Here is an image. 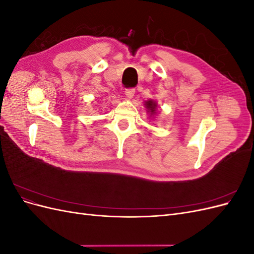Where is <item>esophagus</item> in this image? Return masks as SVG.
Returning a JSON list of instances; mask_svg holds the SVG:
<instances>
[{"label": "esophagus", "instance_id": "esophagus-1", "mask_svg": "<svg viewBox=\"0 0 254 254\" xmlns=\"http://www.w3.org/2000/svg\"><path fill=\"white\" fill-rule=\"evenodd\" d=\"M134 93H135V90L134 89H127L125 91V95H126L127 98H132Z\"/></svg>", "mask_w": 254, "mask_h": 254}]
</instances>
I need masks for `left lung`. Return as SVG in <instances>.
Here are the masks:
<instances>
[{"label": "left lung", "mask_w": 254, "mask_h": 254, "mask_svg": "<svg viewBox=\"0 0 254 254\" xmlns=\"http://www.w3.org/2000/svg\"><path fill=\"white\" fill-rule=\"evenodd\" d=\"M144 106H145V108L147 109V112L149 114V118L157 113V107H158L157 102L152 101V99H148V101H145Z\"/></svg>", "instance_id": "obj_1"}]
</instances>
